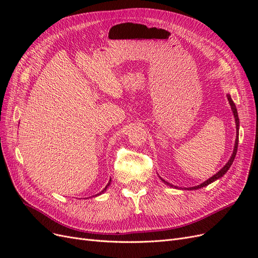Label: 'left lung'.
Returning a JSON list of instances; mask_svg holds the SVG:
<instances>
[{
  "label": "left lung",
  "mask_w": 258,
  "mask_h": 258,
  "mask_svg": "<svg viewBox=\"0 0 258 258\" xmlns=\"http://www.w3.org/2000/svg\"><path fill=\"white\" fill-rule=\"evenodd\" d=\"M227 99H228V101H229V104H230V106H231V111H232V113H233V117H235V121H236V129H237V137H236V142H235V147H233V152H232V155H231V157L229 158V160H228V162L226 163V165L218 171V172L216 173V174H214L212 177H210L209 179H207V181H205L204 183H201L200 185H198V186H194V187H189V188H187V189H190V190H195V189H199V188H202V187H206V186H208L209 184H211V183H213L214 181H216V179H218V178H221L226 172H227V171L229 170V168L231 167V165H232V162H233V160H235V157H236V154H237V150H238V142H239V117H238V112H237V107H236V105H235V103H233V101H232V99H231V97H230V95H227ZM160 177V176H159ZM160 179L161 181L165 183V184H167V185H169L170 187H173V188H176V189H178V187L177 186H174V185H172V184H170V183H168V182H166L165 179H162L161 177H160ZM183 189V188H182Z\"/></svg>",
  "instance_id": "obj_1"
}]
</instances>
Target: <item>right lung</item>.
<instances>
[{"label": "right lung", "mask_w": 258, "mask_h": 258, "mask_svg": "<svg viewBox=\"0 0 258 258\" xmlns=\"http://www.w3.org/2000/svg\"><path fill=\"white\" fill-rule=\"evenodd\" d=\"M111 181H112V179H111V178H110V181H108V183H107V185H106V186H105V188H104V189H103V190H102V191H101V192H99V194H97V195H96V196H93V197H97V196H100V195H101V194H103V192H104V191H105V190H106V189H107V187H108V186H110V185H111Z\"/></svg>", "instance_id": "add662e5"}]
</instances>
